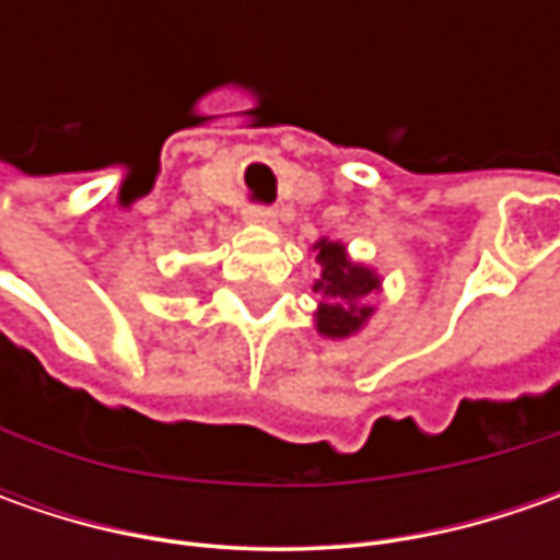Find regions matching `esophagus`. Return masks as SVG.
Masks as SVG:
<instances>
[{
    "label": "esophagus",
    "instance_id": "1",
    "mask_svg": "<svg viewBox=\"0 0 560 560\" xmlns=\"http://www.w3.org/2000/svg\"><path fill=\"white\" fill-rule=\"evenodd\" d=\"M248 218H252L255 224H261V226L277 224V214H273L270 208H252V211H248Z\"/></svg>",
    "mask_w": 560,
    "mask_h": 560
}]
</instances>
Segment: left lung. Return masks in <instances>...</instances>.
<instances>
[{"mask_svg":"<svg viewBox=\"0 0 560 560\" xmlns=\"http://www.w3.org/2000/svg\"><path fill=\"white\" fill-rule=\"evenodd\" d=\"M320 277L314 280V292L320 295L314 312V330L327 339H349L368 327L376 308L368 302L383 290V277L371 265H361L349 255L346 243L320 236L314 243Z\"/></svg>","mask_w":560,"mask_h":560,"instance_id":"8db88e82","label":"left lung"}]
</instances>
